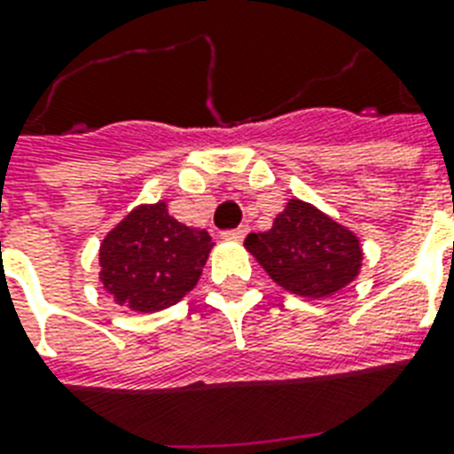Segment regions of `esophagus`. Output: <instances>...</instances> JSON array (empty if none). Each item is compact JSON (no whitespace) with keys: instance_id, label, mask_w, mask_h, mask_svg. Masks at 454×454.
<instances>
[{"instance_id":"34e87169","label":"esophagus","mask_w":454,"mask_h":454,"mask_svg":"<svg viewBox=\"0 0 454 454\" xmlns=\"http://www.w3.org/2000/svg\"><path fill=\"white\" fill-rule=\"evenodd\" d=\"M247 233H249L247 226H238V228H233V231H226V233H223V238H226V240H242V238H245Z\"/></svg>"}]
</instances>
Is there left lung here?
I'll use <instances>...</instances> for the list:
<instances>
[{"mask_svg":"<svg viewBox=\"0 0 454 454\" xmlns=\"http://www.w3.org/2000/svg\"><path fill=\"white\" fill-rule=\"evenodd\" d=\"M245 247L280 287L299 297H330L358 276L360 240L309 202L290 200L266 233H249Z\"/></svg>","mask_w":454,"mask_h":454,"instance_id":"obj_1","label":"left lung"}]
</instances>
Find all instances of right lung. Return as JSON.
Returning <instances> with one entry per match:
<instances>
[{"label":"right lung","instance_id":"add662e5","mask_svg":"<svg viewBox=\"0 0 454 454\" xmlns=\"http://www.w3.org/2000/svg\"><path fill=\"white\" fill-rule=\"evenodd\" d=\"M212 247L207 231L178 223L164 202L141 205L103 240V287L131 310H162L198 285Z\"/></svg>","mask_w":454,"mask_h":454}]
</instances>
